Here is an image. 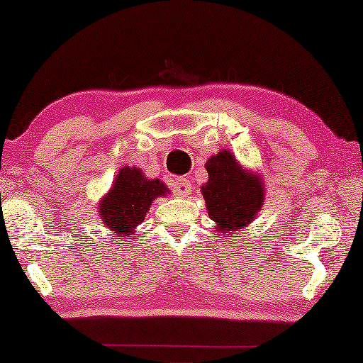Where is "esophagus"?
<instances>
[{
  "label": "esophagus",
  "mask_w": 363,
  "mask_h": 363,
  "mask_svg": "<svg viewBox=\"0 0 363 363\" xmlns=\"http://www.w3.org/2000/svg\"><path fill=\"white\" fill-rule=\"evenodd\" d=\"M173 190H175L178 196L185 198L191 193V183L188 182L186 178H177V180L173 182Z\"/></svg>",
  "instance_id": "esophagus-1"
}]
</instances>
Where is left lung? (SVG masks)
<instances>
[{
  "label": "left lung",
  "mask_w": 363,
  "mask_h": 363,
  "mask_svg": "<svg viewBox=\"0 0 363 363\" xmlns=\"http://www.w3.org/2000/svg\"><path fill=\"white\" fill-rule=\"evenodd\" d=\"M208 182L201 186L215 231L235 236L246 230L264 205V182L257 172L245 168L230 150H220L205 163Z\"/></svg>",
  "instance_id": "obj_1"
}]
</instances>
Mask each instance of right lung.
<instances>
[{"label": "right lung", "mask_w": 363, "mask_h": 363, "mask_svg": "<svg viewBox=\"0 0 363 363\" xmlns=\"http://www.w3.org/2000/svg\"><path fill=\"white\" fill-rule=\"evenodd\" d=\"M170 195L167 185L158 178H147L137 167H123L117 172L111 190L99 200L101 221L113 235L130 241L137 226L145 220L152 201Z\"/></svg>", "instance_id": "obj_1"}]
</instances>
